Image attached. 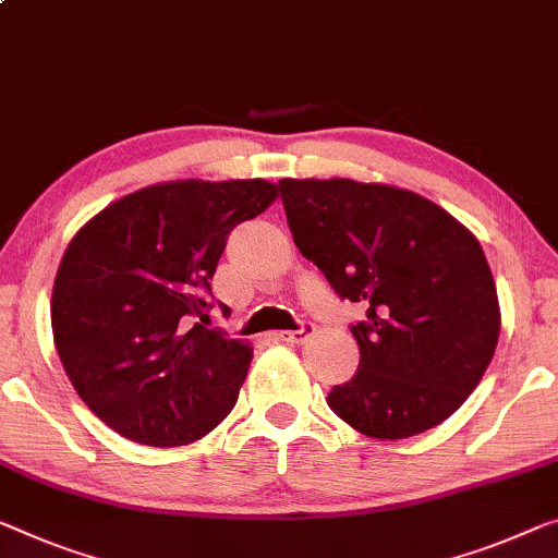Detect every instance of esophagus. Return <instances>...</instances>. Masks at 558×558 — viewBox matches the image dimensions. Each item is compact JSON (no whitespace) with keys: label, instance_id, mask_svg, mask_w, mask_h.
<instances>
[{"label":"esophagus","instance_id":"obj_1","mask_svg":"<svg viewBox=\"0 0 558 558\" xmlns=\"http://www.w3.org/2000/svg\"><path fill=\"white\" fill-rule=\"evenodd\" d=\"M312 333H314V324L304 322L299 329H294V331H279L277 337L281 341H287V344H302V341H306L308 337H312Z\"/></svg>","mask_w":558,"mask_h":558}]
</instances>
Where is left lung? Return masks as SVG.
Listing matches in <instances>:
<instances>
[{
  "mask_svg": "<svg viewBox=\"0 0 558 558\" xmlns=\"http://www.w3.org/2000/svg\"><path fill=\"white\" fill-rule=\"evenodd\" d=\"M302 256L341 299L362 302L351 327L359 372L327 404L372 439H407L449 418L478 387L501 329L482 244L439 204L389 184L281 179Z\"/></svg>",
  "mask_w": 558,
  "mask_h": 558,
  "instance_id": "left-lung-1",
  "label": "left lung"
}]
</instances>
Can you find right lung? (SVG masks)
Wrapping results in <instances>:
<instances>
[{"instance_id": "obj_1", "label": "right lung", "mask_w": 558, "mask_h": 558, "mask_svg": "<svg viewBox=\"0 0 558 558\" xmlns=\"http://www.w3.org/2000/svg\"><path fill=\"white\" fill-rule=\"evenodd\" d=\"M277 194L264 179L151 184L66 246L51 291L57 354L84 404L124 439L184 447L234 409L254 349L202 324L209 279L229 231Z\"/></svg>"}]
</instances>
